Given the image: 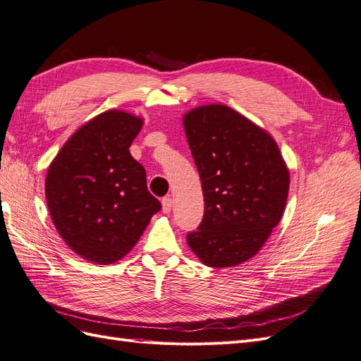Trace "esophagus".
<instances>
[{"label":"esophagus","instance_id":"1","mask_svg":"<svg viewBox=\"0 0 361 361\" xmlns=\"http://www.w3.org/2000/svg\"><path fill=\"white\" fill-rule=\"evenodd\" d=\"M171 206H173V200L170 197L162 199V212L164 214H169L171 211Z\"/></svg>","mask_w":361,"mask_h":361}]
</instances>
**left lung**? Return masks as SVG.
<instances>
[{
  "instance_id": "1",
  "label": "left lung",
  "mask_w": 361,
  "mask_h": 361,
  "mask_svg": "<svg viewBox=\"0 0 361 361\" xmlns=\"http://www.w3.org/2000/svg\"><path fill=\"white\" fill-rule=\"evenodd\" d=\"M183 128L202 180L204 214L187 243L204 265L253 257L281 220L289 171L264 129L224 105L185 114Z\"/></svg>"
}]
</instances>
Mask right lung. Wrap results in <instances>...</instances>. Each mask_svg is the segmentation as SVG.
Here are the masks:
<instances>
[{
	"label": "right lung",
	"instance_id": "right-lung-1",
	"mask_svg": "<svg viewBox=\"0 0 361 361\" xmlns=\"http://www.w3.org/2000/svg\"><path fill=\"white\" fill-rule=\"evenodd\" d=\"M141 125L128 113L105 111L76 130L48 169L54 226L76 255L94 264L129 253L161 209L145 167L129 154Z\"/></svg>",
	"mask_w": 361,
	"mask_h": 361
}]
</instances>
